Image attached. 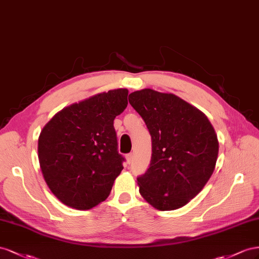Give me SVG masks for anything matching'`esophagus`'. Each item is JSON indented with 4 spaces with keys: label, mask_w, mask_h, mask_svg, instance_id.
<instances>
[{
    "label": "esophagus",
    "mask_w": 259,
    "mask_h": 259,
    "mask_svg": "<svg viewBox=\"0 0 259 259\" xmlns=\"http://www.w3.org/2000/svg\"><path fill=\"white\" fill-rule=\"evenodd\" d=\"M132 159H134V154L129 153V154L125 155V160H127L128 164H130V162L132 161Z\"/></svg>",
    "instance_id": "obj_1"
}]
</instances>
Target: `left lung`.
<instances>
[{"label": "left lung", "instance_id": "left-lung-1", "mask_svg": "<svg viewBox=\"0 0 259 259\" xmlns=\"http://www.w3.org/2000/svg\"><path fill=\"white\" fill-rule=\"evenodd\" d=\"M152 137L147 171L138 178L140 194L158 210L183 207L215 170L219 142L206 115L172 93L143 89L129 94Z\"/></svg>", "mask_w": 259, "mask_h": 259}]
</instances>
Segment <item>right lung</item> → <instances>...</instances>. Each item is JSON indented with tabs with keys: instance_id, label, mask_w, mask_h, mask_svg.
Masks as SVG:
<instances>
[{
	"instance_id": "right-lung-1",
	"label": "right lung",
	"mask_w": 259,
	"mask_h": 259,
	"mask_svg": "<svg viewBox=\"0 0 259 259\" xmlns=\"http://www.w3.org/2000/svg\"><path fill=\"white\" fill-rule=\"evenodd\" d=\"M128 89L102 92L64 107L42 128L38 157L44 181L71 208L91 209L108 197L122 170L114 119Z\"/></svg>"
}]
</instances>
